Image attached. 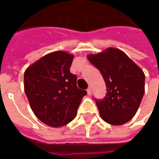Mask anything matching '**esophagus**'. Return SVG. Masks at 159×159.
Instances as JSON below:
<instances>
[{
    "label": "esophagus",
    "instance_id": "esophagus-1",
    "mask_svg": "<svg viewBox=\"0 0 159 159\" xmlns=\"http://www.w3.org/2000/svg\"><path fill=\"white\" fill-rule=\"evenodd\" d=\"M87 93H88V95H91L92 94V89H91V87H88L87 88Z\"/></svg>",
    "mask_w": 159,
    "mask_h": 159
}]
</instances>
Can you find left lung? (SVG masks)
Here are the masks:
<instances>
[{"label": "left lung", "instance_id": "1", "mask_svg": "<svg viewBox=\"0 0 159 159\" xmlns=\"http://www.w3.org/2000/svg\"><path fill=\"white\" fill-rule=\"evenodd\" d=\"M88 59L101 73L106 96L97 100L101 118L113 125L127 123L136 114L144 95L145 75L125 53L114 48L89 55Z\"/></svg>", "mask_w": 159, "mask_h": 159}]
</instances>
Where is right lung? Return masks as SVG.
I'll list each match as a JSON object with an SVG mask.
<instances>
[{
    "label": "right lung",
    "mask_w": 159,
    "mask_h": 159,
    "mask_svg": "<svg viewBox=\"0 0 159 159\" xmlns=\"http://www.w3.org/2000/svg\"><path fill=\"white\" fill-rule=\"evenodd\" d=\"M74 56L64 52L45 55L25 72V93L32 110L45 125L63 126L75 117L87 92L76 85L70 73Z\"/></svg>",
    "instance_id": "1"
}]
</instances>
